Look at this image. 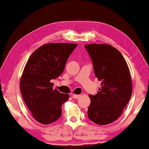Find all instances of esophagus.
Wrapping results in <instances>:
<instances>
[{
  "label": "esophagus",
  "mask_w": 149,
  "mask_h": 149,
  "mask_svg": "<svg viewBox=\"0 0 149 149\" xmlns=\"http://www.w3.org/2000/svg\"><path fill=\"white\" fill-rule=\"evenodd\" d=\"M81 96V95H78V94H72V97L75 99H78Z\"/></svg>",
  "instance_id": "obj_1"
}]
</instances>
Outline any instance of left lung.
Segmentation results:
<instances>
[{"instance_id": "obj_1", "label": "left lung", "mask_w": 149, "mask_h": 149, "mask_svg": "<svg viewBox=\"0 0 149 149\" xmlns=\"http://www.w3.org/2000/svg\"><path fill=\"white\" fill-rule=\"evenodd\" d=\"M93 64L94 73L102 81L95 95H89L90 120L98 125L112 123L121 116L132 93L129 67L121 53L108 44L84 45Z\"/></svg>"}]
</instances>
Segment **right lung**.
Listing matches in <instances>:
<instances>
[{
	"label": "right lung",
	"instance_id": "1",
	"mask_svg": "<svg viewBox=\"0 0 149 149\" xmlns=\"http://www.w3.org/2000/svg\"><path fill=\"white\" fill-rule=\"evenodd\" d=\"M73 43H48L38 48L26 63L20 80L22 96L33 118L42 125L53 123L62 114L69 95L53 88L52 80L63 73Z\"/></svg>",
	"mask_w": 149,
	"mask_h": 149
}]
</instances>
